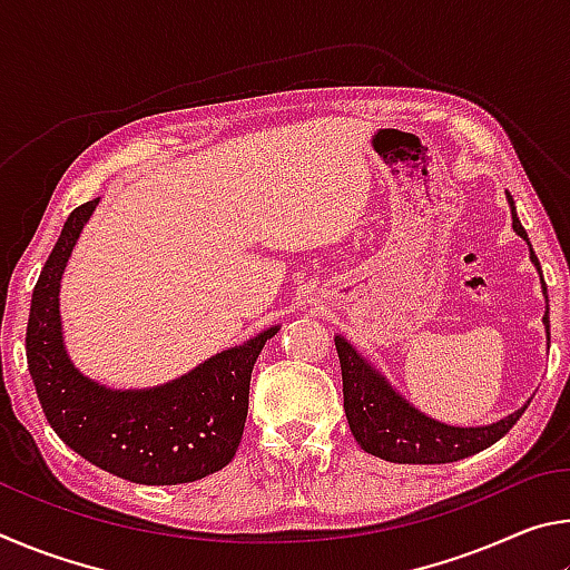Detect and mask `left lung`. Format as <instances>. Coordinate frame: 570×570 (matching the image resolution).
<instances>
[{
    "label": "left lung",
    "instance_id": "8db88e82",
    "mask_svg": "<svg viewBox=\"0 0 570 570\" xmlns=\"http://www.w3.org/2000/svg\"><path fill=\"white\" fill-rule=\"evenodd\" d=\"M508 204L510 216H513V230L520 238L528 240L525 228L518 220L510 193ZM530 262L535 264L540 274V264L533 248H530ZM540 282H543V274H540ZM543 324L548 340H551L548 308L543 314ZM334 344L342 364L344 412L346 420H350V430L362 450L374 458L400 462V465H442V462L470 458L508 435V430L513 428L520 420V414L528 407V404H523L518 412L508 414V417L493 424H482V428H452V424L432 420L417 407H412L342 334L334 336Z\"/></svg>",
    "mask_w": 570,
    "mask_h": 570
}]
</instances>
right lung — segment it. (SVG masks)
Here are the masks:
<instances>
[{"label":"right lung","mask_w":570,"mask_h":570,"mask_svg":"<svg viewBox=\"0 0 570 570\" xmlns=\"http://www.w3.org/2000/svg\"><path fill=\"white\" fill-rule=\"evenodd\" d=\"M98 198L65 220L32 292L27 364L42 412L67 448L100 470L140 485L193 482L234 460L248 412V384L268 326L153 390H110L70 362L60 322V282Z\"/></svg>","instance_id":"right-lung-1"}]
</instances>
